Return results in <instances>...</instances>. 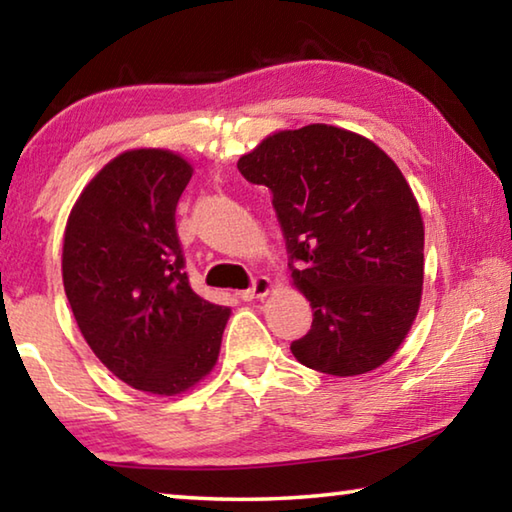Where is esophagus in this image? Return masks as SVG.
<instances>
[{
	"mask_svg": "<svg viewBox=\"0 0 512 512\" xmlns=\"http://www.w3.org/2000/svg\"><path fill=\"white\" fill-rule=\"evenodd\" d=\"M271 287H273V282L268 280L266 275H259V277H255L253 280V284H250V287L241 293V296H244L246 300H253V298H264L268 291H271Z\"/></svg>",
	"mask_w": 512,
	"mask_h": 512,
	"instance_id": "obj_1",
	"label": "esophagus"
}]
</instances>
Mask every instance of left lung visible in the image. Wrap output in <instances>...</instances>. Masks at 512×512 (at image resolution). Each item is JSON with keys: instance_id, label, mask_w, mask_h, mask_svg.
Segmentation results:
<instances>
[{"instance_id": "left-lung-1", "label": "left lung", "mask_w": 512, "mask_h": 512, "mask_svg": "<svg viewBox=\"0 0 512 512\" xmlns=\"http://www.w3.org/2000/svg\"><path fill=\"white\" fill-rule=\"evenodd\" d=\"M273 192L293 284L314 320L291 352L336 377L379 368L418 314L424 225L402 171L366 137L327 124L280 131L241 155Z\"/></svg>"}]
</instances>
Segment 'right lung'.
I'll return each mask as SVG.
<instances>
[{"label":"right lung","instance_id":"right-lung-1","mask_svg":"<svg viewBox=\"0 0 512 512\" xmlns=\"http://www.w3.org/2000/svg\"><path fill=\"white\" fill-rule=\"evenodd\" d=\"M192 164L162 149L108 162L67 219L63 284L76 323L112 375L176 395L210 375L230 309L189 284L176 205Z\"/></svg>","mask_w":512,"mask_h":512}]
</instances>
